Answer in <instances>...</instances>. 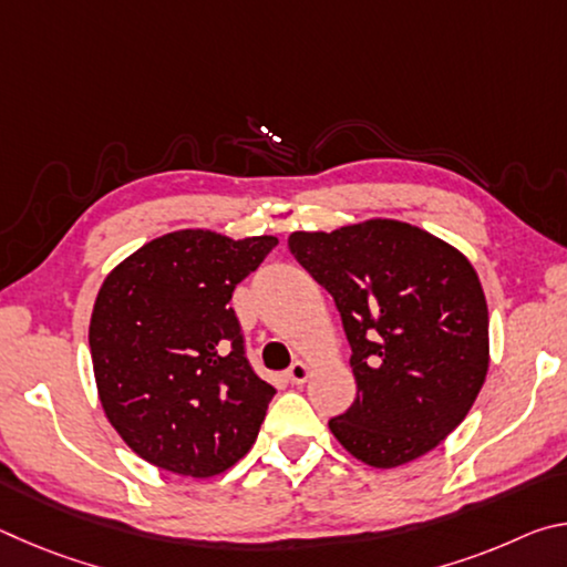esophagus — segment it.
Masks as SVG:
<instances>
[{"label":"esophagus","mask_w":567,"mask_h":567,"mask_svg":"<svg viewBox=\"0 0 567 567\" xmlns=\"http://www.w3.org/2000/svg\"><path fill=\"white\" fill-rule=\"evenodd\" d=\"M310 378V364L302 362V360H295L290 364V370H287V380L292 382V385H302Z\"/></svg>","instance_id":"obj_1"}]
</instances>
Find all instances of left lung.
<instances>
[{"instance_id":"left-lung-1","label":"left lung","mask_w":567,"mask_h":567,"mask_svg":"<svg viewBox=\"0 0 567 567\" xmlns=\"http://www.w3.org/2000/svg\"><path fill=\"white\" fill-rule=\"evenodd\" d=\"M290 252L332 295L352 348L358 398L332 435L372 467L430 453L465 420L491 364L475 267L400 219L292 233Z\"/></svg>"}]
</instances>
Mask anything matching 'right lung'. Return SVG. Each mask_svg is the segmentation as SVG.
Listing matches in <instances>:
<instances>
[{
  "instance_id": "1",
  "label": "right lung",
  "mask_w": 567,
  "mask_h": 567,
  "mask_svg": "<svg viewBox=\"0 0 567 567\" xmlns=\"http://www.w3.org/2000/svg\"><path fill=\"white\" fill-rule=\"evenodd\" d=\"M277 245L177 229L104 277L90 350L104 415L142 460L213 477L255 445L270 382L255 375L229 300Z\"/></svg>"
}]
</instances>
